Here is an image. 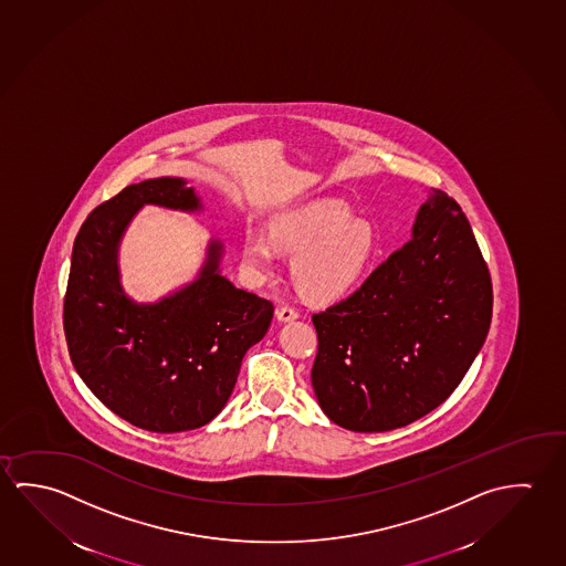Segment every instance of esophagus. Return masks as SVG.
Returning <instances> with one entry per match:
<instances>
[{"label":"esophagus","instance_id":"34e87169","mask_svg":"<svg viewBox=\"0 0 566 566\" xmlns=\"http://www.w3.org/2000/svg\"><path fill=\"white\" fill-rule=\"evenodd\" d=\"M276 319L279 322H294V319H297V312L294 307L280 306L276 310Z\"/></svg>","mask_w":566,"mask_h":566}]
</instances>
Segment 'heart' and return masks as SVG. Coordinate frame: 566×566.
I'll return each instance as SVG.
<instances>
[{
  "instance_id": "obj_1",
  "label": "heart",
  "mask_w": 566,
  "mask_h": 566,
  "mask_svg": "<svg viewBox=\"0 0 566 566\" xmlns=\"http://www.w3.org/2000/svg\"><path fill=\"white\" fill-rule=\"evenodd\" d=\"M379 239L371 223L357 219L337 199L294 205L269 224V234L249 229L242 237L241 264L247 280L260 286L279 276V254L290 256V279L312 304H334L367 279Z\"/></svg>"
}]
</instances>
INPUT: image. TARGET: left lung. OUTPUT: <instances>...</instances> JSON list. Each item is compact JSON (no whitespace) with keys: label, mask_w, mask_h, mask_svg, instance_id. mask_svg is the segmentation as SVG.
I'll return each instance as SVG.
<instances>
[{"label":"left lung","mask_w":566,"mask_h":566,"mask_svg":"<svg viewBox=\"0 0 566 566\" xmlns=\"http://www.w3.org/2000/svg\"><path fill=\"white\" fill-rule=\"evenodd\" d=\"M490 270L452 197L434 189L410 241L342 304L315 314L312 385L319 407L353 432L407 427L440 407L483 347Z\"/></svg>","instance_id":"1"}]
</instances>
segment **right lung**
<instances>
[{"label":"right lung","instance_id":"right-lung-1","mask_svg":"<svg viewBox=\"0 0 566 566\" xmlns=\"http://www.w3.org/2000/svg\"><path fill=\"white\" fill-rule=\"evenodd\" d=\"M146 205L205 209L181 177L148 179L98 205L76 234L63 324L71 361L94 397L134 427L171 434L223 410L274 307L223 276L219 239H209L191 282L156 302L134 300L122 284L120 244Z\"/></svg>","mask_w":566,"mask_h":566}]
</instances>
